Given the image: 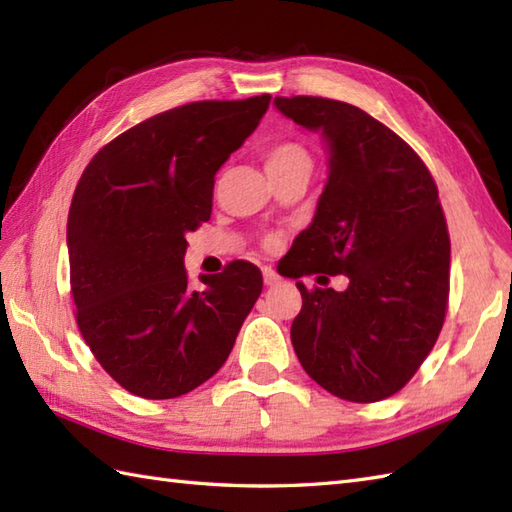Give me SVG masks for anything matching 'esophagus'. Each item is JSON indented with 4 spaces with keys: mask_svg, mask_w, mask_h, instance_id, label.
I'll list each match as a JSON object with an SVG mask.
<instances>
[{
    "mask_svg": "<svg viewBox=\"0 0 512 512\" xmlns=\"http://www.w3.org/2000/svg\"><path fill=\"white\" fill-rule=\"evenodd\" d=\"M262 273H264V284L266 286H275V284H279V281H281V277L270 266H264Z\"/></svg>",
    "mask_w": 512,
    "mask_h": 512,
    "instance_id": "obj_1",
    "label": "esophagus"
}]
</instances>
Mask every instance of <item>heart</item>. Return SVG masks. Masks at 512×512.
I'll list each match as a JSON object with an SVG mask.
<instances>
[{
    "label": "heart",
    "mask_w": 512,
    "mask_h": 512,
    "mask_svg": "<svg viewBox=\"0 0 512 512\" xmlns=\"http://www.w3.org/2000/svg\"><path fill=\"white\" fill-rule=\"evenodd\" d=\"M303 156H308L306 149H303V147H299L295 143H281V145H275L273 149H268L264 162H266V169H270V167L284 165V162H290L295 158H303Z\"/></svg>",
    "instance_id": "obj_1"
}]
</instances>
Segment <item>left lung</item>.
Listing matches in <instances>:
<instances>
[{
  "mask_svg": "<svg viewBox=\"0 0 512 512\" xmlns=\"http://www.w3.org/2000/svg\"><path fill=\"white\" fill-rule=\"evenodd\" d=\"M273 105L328 149V180L292 242L290 275L350 281L343 292L297 281L292 347L330 394L383 400L416 374L447 312L451 242L438 187L416 151L361 107L319 96Z\"/></svg>",
  "mask_w": 512,
  "mask_h": 512,
  "instance_id": "left-lung-1",
  "label": "left lung"
}]
</instances>
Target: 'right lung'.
<instances>
[{
    "instance_id": "add662e5",
    "label": "right lung",
    "mask_w": 512,
    "mask_h": 512,
    "mask_svg": "<svg viewBox=\"0 0 512 512\" xmlns=\"http://www.w3.org/2000/svg\"><path fill=\"white\" fill-rule=\"evenodd\" d=\"M270 96L200 101L147 118L105 145L68 215L76 323L96 361L136 396L189 394L231 354L262 273L233 262L189 286L187 233L211 217L215 173L244 145Z\"/></svg>"
}]
</instances>
